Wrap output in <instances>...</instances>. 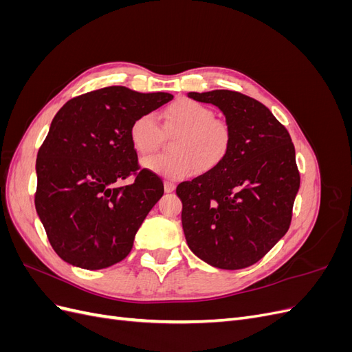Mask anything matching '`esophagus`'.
<instances>
[{"label": "esophagus", "mask_w": 352, "mask_h": 352, "mask_svg": "<svg viewBox=\"0 0 352 352\" xmlns=\"http://www.w3.org/2000/svg\"><path fill=\"white\" fill-rule=\"evenodd\" d=\"M175 189H176V185L173 182H170V180H166V182H164V190H166V192L170 194V192H173Z\"/></svg>", "instance_id": "34e87169"}]
</instances>
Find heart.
<instances>
[{"label":"heart","instance_id":"heart-1","mask_svg":"<svg viewBox=\"0 0 352 352\" xmlns=\"http://www.w3.org/2000/svg\"><path fill=\"white\" fill-rule=\"evenodd\" d=\"M166 132H179L172 142L173 154H158L141 160L142 168L157 176L182 180L194 176L197 168L207 173L228 158L232 148L229 126L216 120L204 104L180 98L163 113ZM162 126L151 113L138 116L129 127V140L138 154H150L162 141Z\"/></svg>","mask_w":352,"mask_h":352}]
</instances>
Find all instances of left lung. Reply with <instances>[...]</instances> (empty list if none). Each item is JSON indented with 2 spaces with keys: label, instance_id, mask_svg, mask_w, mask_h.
<instances>
[{
  "label": "left lung",
  "instance_id": "left-lung-1",
  "mask_svg": "<svg viewBox=\"0 0 352 352\" xmlns=\"http://www.w3.org/2000/svg\"><path fill=\"white\" fill-rule=\"evenodd\" d=\"M225 116L232 148L217 168L176 188L188 247L212 267L239 270L261 260L289 229L300 173L289 133L247 95L189 92Z\"/></svg>",
  "mask_w": 352,
  "mask_h": 352
}]
</instances>
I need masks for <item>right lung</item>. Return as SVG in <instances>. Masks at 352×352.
I'll use <instances>...</instances> for the list:
<instances>
[{
	"label": "right lung",
	"instance_id": "right-lung-1",
	"mask_svg": "<svg viewBox=\"0 0 352 352\" xmlns=\"http://www.w3.org/2000/svg\"><path fill=\"white\" fill-rule=\"evenodd\" d=\"M172 100L167 92L107 87L67 101L52 119L36 158L35 207L61 260L100 270L131 252L164 188L154 173L138 172L129 127ZM131 174L135 182L120 187Z\"/></svg>",
	"mask_w": 352,
	"mask_h": 352
}]
</instances>
